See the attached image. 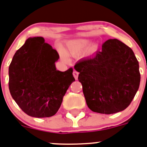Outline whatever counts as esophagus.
<instances>
[{
	"mask_svg": "<svg viewBox=\"0 0 147 147\" xmlns=\"http://www.w3.org/2000/svg\"><path fill=\"white\" fill-rule=\"evenodd\" d=\"M73 76H74V78H75V80H78V72H77V71H74Z\"/></svg>",
	"mask_w": 147,
	"mask_h": 147,
	"instance_id": "obj_1",
	"label": "esophagus"
}]
</instances>
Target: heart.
I'll list each match as a JSON object with an SVG mask.
<instances>
[{
  "instance_id": "obj_1",
  "label": "heart",
  "mask_w": 147,
  "mask_h": 147,
  "mask_svg": "<svg viewBox=\"0 0 147 147\" xmlns=\"http://www.w3.org/2000/svg\"><path fill=\"white\" fill-rule=\"evenodd\" d=\"M91 41L86 39H78L69 41L67 44L66 53L68 55H72V56L80 55L88 47ZM97 48L98 46L96 45H93L88 49V53H94L97 51Z\"/></svg>"
}]
</instances>
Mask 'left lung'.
Listing matches in <instances>:
<instances>
[{"label": "left lung", "instance_id": "left-lung-1", "mask_svg": "<svg viewBox=\"0 0 147 147\" xmlns=\"http://www.w3.org/2000/svg\"><path fill=\"white\" fill-rule=\"evenodd\" d=\"M90 110L111 114L126 109L139 88V64L132 49L116 39L74 67Z\"/></svg>", "mask_w": 147, "mask_h": 147}]
</instances>
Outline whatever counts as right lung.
Here are the masks:
<instances>
[{
	"instance_id": "obj_1",
	"label": "right lung",
	"mask_w": 147,
	"mask_h": 147,
	"mask_svg": "<svg viewBox=\"0 0 147 147\" xmlns=\"http://www.w3.org/2000/svg\"><path fill=\"white\" fill-rule=\"evenodd\" d=\"M59 55L43 37H30L17 51L9 67V88L12 98L28 116L51 117L75 81L69 68L56 69Z\"/></svg>"
}]
</instances>
